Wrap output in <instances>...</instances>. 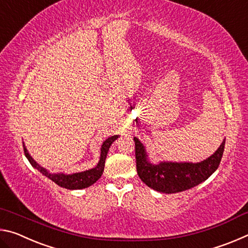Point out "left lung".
Wrapping results in <instances>:
<instances>
[{"label":"left lung","mask_w":248,"mask_h":248,"mask_svg":"<svg viewBox=\"0 0 248 248\" xmlns=\"http://www.w3.org/2000/svg\"><path fill=\"white\" fill-rule=\"evenodd\" d=\"M133 140L138 175L146 186L164 194L188 190L207 180L219 167L225 145L224 139L211 156L201 162L161 161L154 164L150 161L143 143L136 137Z\"/></svg>","instance_id":"obj_1"}]
</instances>
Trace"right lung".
<instances>
[{"label": "right lung", "instance_id": "obj_1", "mask_svg": "<svg viewBox=\"0 0 248 248\" xmlns=\"http://www.w3.org/2000/svg\"><path fill=\"white\" fill-rule=\"evenodd\" d=\"M118 138L119 136H112V137H109L108 139H106L103 142L102 148H100V156H99V161L97 163V165L91 170L78 171V173H73V174L51 173V171L46 170L45 167L39 165L38 163L31 157V155L29 154L28 150L24 144V142H23V145H24L25 155H26L27 159L32 167H35L37 170H39L41 174L46 176V177L51 179L53 183H56L58 185V186H60L62 188H66V189H70V190H74V189H83V188L90 187L100 178V176H102L104 171L105 159H106L108 150L112 144V142H115Z\"/></svg>", "mask_w": 248, "mask_h": 248}]
</instances>
